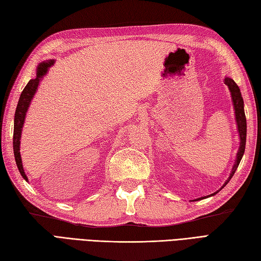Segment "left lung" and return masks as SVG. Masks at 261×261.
Listing matches in <instances>:
<instances>
[{"instance_id": "1", "label": "left lung", "mask_w": 261, "mask_h": 261, "mask_svg": "<svg viewBox=\"0 0 261 261\" xmlns=\"http://www.w3.org/2000/svg\"><path fill=\"white\" fill-rule=\"evenodd\" d=\"M224 84L228 85L229 90L231 92L232 103H233L236 121H237V125H238V132H239V137H240V146H239V150H238V153H237V159H236V162H234V165H233V167H232V169H231V173H230L229 178L225 180L224 185L221 187L219 191L222 190V188L230 181V179L232 178V176L234 175L236 170L238 168V166H239V164L241 162V158L243 156V153H245L246 138H247V120H246L245 109H243V107H245V104H243V98H242V95H241L240 88H239V86L236 84V82L232 80V79H230V77H225V79H224ZM219 191L213 193V194H211V195H208V196L199 197V198L195 199V201H199V199H203V198H206V197H210V196H213V195H215L216 193H219Z\"/></svg>"}]
</instances>
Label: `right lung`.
<instances>
[{"instance_id": "add662e5", "label": "right lung", "mask_w": 261, "mask_h": 261, "mask_svg": "<svg viewBox=\"0 0 261 261\" xmlns=\"http://www.w3.org/2000/svg\"><path fill=\"white\" fill-rule=\"evenodd\" d=\"M55 60L51 59V60H46V62H42L38 65L36 77L33 80H30L29 83L27 84V86L23 88V91H22L19 98L18 107H16V110H15L14 131H13V152H14L15 163H16V166H18L20 174L27 181H28V177L24 174L23 166H22L21 154H20V142H21L20 140H21V135H22V127H23V124H24L27 111L29 109V105L38 90L39 83H40L43 75L47 74L49 67L53 66Z\"/></svg>"}]
</instances>
